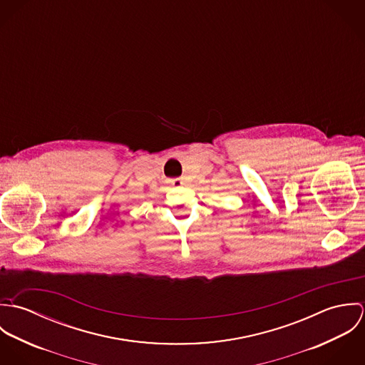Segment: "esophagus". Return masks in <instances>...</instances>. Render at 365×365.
Listing matches in <instances>:
<instances>
[{
	"mask_svg": "<svg viewBox=\"0 0 365 365\" xmlns=\"http://www.w3.org/2000/svg\"><path fill=\"white\" fill-rule=\"evenodd\" d=\"M174 187H181V185H184V181L181 180V178H174V180H171L170 181Z\"/></svg>",
	"mask_w": 365,
	"mask_h": 365,
	"instance_id": "1",
	"label": "esophagus"
}]
</instances>
